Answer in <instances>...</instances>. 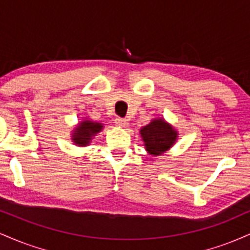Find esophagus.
I'll list each match as a JSON object with an SVG mask.
<instances>
[{
    "label": "esophagus",
    "mask_w": 250,
    "mask_h": 250,
    "mask_svg": "<svg viewBox=\"0 0 250 250\" xmlns=\"http://www.w3.org/2000/svg\"><path fill=\"white\" fill-rule=\"evenodd\" d=\"M115 123H116V125H119V127H121V128L127 127V125H128V120L122 119V117H116Z\"/></svg>",
    "instance_id": "esophagus-1"
}]
</instances>
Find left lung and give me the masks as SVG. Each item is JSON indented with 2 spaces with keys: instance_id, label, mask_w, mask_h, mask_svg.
Here are the masks:
<instances>
[{
  "instance_id": "obj_1",
  "label": "left lung",
  "mask_w": 250,
  "mask_h": 250,
  "mask_svg": "<svg viewBox=\"0 0 250 250\" xmlns=\"http://www.w3.org/2000/svg\"><path fill=\"white\" fill-rule=\"evenodd\" d=\"M146 150L150 155L159 156L167 151L176 142L179 133L163 119H155L140 130Z\"/></svg>"
}]
</instances>
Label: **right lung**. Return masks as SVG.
Segmentation results:
<instances>
[{"mask_svg": "<svg viewBox=\"0 0 250 250\" xmlns=\"http://www.w3.org/2000/svg\"><path fill=\"white\" fill-rule=\"evenodd\" d=\"M103 129V125L99 122H93L90 120H83L79 123V125L73 130V136L71 140L76 146L85 147L90 143L91 139L99 134Z\"/></svg>", "mask_w": 250, "mask_h": 250, "instance_id": "add662e5", "label": "right lung"}]
</instances>
